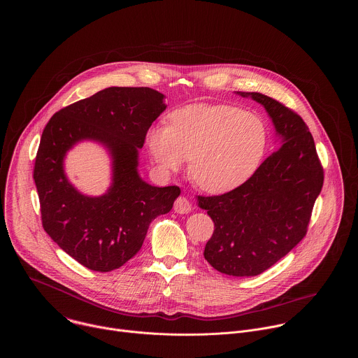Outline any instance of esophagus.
<instances>
[{
  "instance_id": "obj_1",
  "label": "esophagus",
  "mask_w": 358,
  "mask_h": 358,
  "mask_svg": "<svg viewBox=\"0 0 358 358\" xmlns=\"http://www.w3.org/2000/svg\"><path fill=\"white\" fill-rule=\"evenodd\" d=\"M173 209L178 213H189L192 210V204L189 203V200L186 197L180 196L176 199V201L173 204Z\"/></svg>"
}]
</instances>
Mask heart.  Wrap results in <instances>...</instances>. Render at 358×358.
I'll return each mask as SVG.
<instances>
[{"label": "heart", "instance_id": "heart-1", "mask_svg": "<svg viewBox=\"0 0 358 358\" xmlns=\"http://www.w3.org/2000/svg\"><path fill=\"white\" fill-rule=\"evenodd\" d=\"M169 124L153 125L146 145L162 173L190 159L196 185L210 194L241 186L259 166L267 148V128L250 111L226 104H190L175 110Z\"/></svg>", "mask_w": 358, "mask_h": 358}]
</instances>
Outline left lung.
<instances>
[{
	"label": "left lung",
	"mask_w": 358,
	"mask_h": 358,
	"mask_svg": "<svg viewBox=\"0 0 358 358\" xmlns=\"http://www.w3.org/2000/svg\"><path fill=\"white\" fill-rule=\"evenodd\" d=\"M240 95L264 106L282 146L241 186L220 196H199V205L215 223L205 245L206 262L223 274L251 277L270 268L306 236L324 169L296 111L257 92Z\"/></svg>",
	"instance_id": "8db88e82"
}]
</instances>
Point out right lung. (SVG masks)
Wrapping results in <instances>:
<instances>
[{
	"instance_id": "add662e5",
	"label": "right lung",
	"mask_w": 358,
	"mask_h": 358,
	"mask_svg": "<svg viewBox=\"0 0 358 358\" xmlns=\"http://www.w3.org/2000/svg\"><path fill=\"white\" fill-rule=\"evenodd\" d=\"M164 95L148 87H111L63 107L44 128L36 155L43 227L80 264L111 271L139 252L149 224L168 213L178 186L155 187L138 175V150L165 110ZM103 143L113 157V185L101 198L78 194L65 179L62 158L77 141Z\"/></svg>"
}]
</instances>
